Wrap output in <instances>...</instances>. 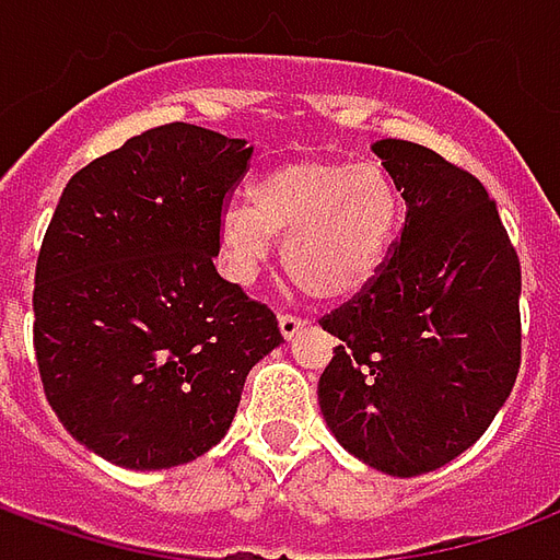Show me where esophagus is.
I'll return each instance as SVG.
<instances>
[{
  "label": "esophagus",
  "mask_w": 560,
  "mask_h": 560,
  "mask_svg": "<svg viewBox=\"0 0 560 560\" xmlns=\"http://www.w3.org/2000/svg\"><path fill=\"white\" fill-rule=\"evenodd\" d=\"M305 327H308V320H305V317L279 315V329H281V336H284V339H293V336H300Z\"/></svg>",
  "instance_id": "esophagus-1"
}]
</instances>
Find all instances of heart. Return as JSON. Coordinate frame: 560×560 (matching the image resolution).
<instances>
[{"mask_svg":"<svg viewBox=\"0 0 560 560\" xmlns=\"http://www.w3.org/2000/svg\"><path fill=\"white\" fill-rule=\"evenodd\" d=\"M248 203L221 215L224 272L252 284L272 240H281L288 276L315 300H348L363 291L401 221L399 185L377 161H288L248 188Z\"/></svg>","mask_w":560,"mask_h":560,"instance_id":"obj_1","label":"heart"}]
</instances>
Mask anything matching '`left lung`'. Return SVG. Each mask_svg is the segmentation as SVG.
I'll return each mask as SVG.
<instances>
[{
	"mask_svg": "<svg viewBox=\"0 0 560 560\" xmlns=\"http://www.w3.org/2000/svg\"><path fill=\"white\" fill-rule=\"evenodd\" d=\"M372 149L405 228L375 279L320 317L339 348L317 401L351 456L417 477L477 444L516 384L522 269L477 176L408 140Z\"/></svg>",
	"mask_w": 560,
	"mask_h": 560,
	"instance_id": "left-lung-1",
	"label": "left lung"
}]
</instances>
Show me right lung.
Returning <instances> with one entry per match:
<instances>
[{
    "mask_svg": "<svg viewBox=\"0 0 560 560\" xmlns=\"http://www.w3.org/2000/svg\"><path fill=\"white\" fill-rule=\"evenodd\" d=\"M252 147L149 128L68 179L35 267V357L68 434L119 468L161 470L228 434L279 320L219 276L221 212Z\"/></svg>",
    "mask_w": 560,
    "mask_h": 560,
    "instance_id": "1",
    "label": "right lung"
}]
</instances>
